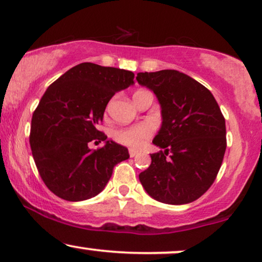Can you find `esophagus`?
<instances>
[{
	"instance_id": "34e87169",
	"label": "esophagus",
	"mask_w": 262,
	"mask_h": 262,
	"mask_svg": "<svg viewBox=\"0 0 262 262\" xmlns=\"http://www.w3.org/2000/svg\"><path fill=\"white\" fill-rule=\"evenodd\" d=\"M137 155H138V151L137 150H134V149L129 150V156L134 157V156H137Z\"/></svg>"
}]
</instances>
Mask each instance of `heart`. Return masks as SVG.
I'll return each instance as SVG.
<instances>
[{
    "mask_svg": "<svg viewBox=\"0 0 262 262\" xmlns=\"http://www.w3.org/2000/svg\"><path fill=\"white\" fill-rule=\"evenodd\" d=\"M138 93H143V91H138ZM152 134L154 125L151 123H141V124H137L134 127L117 130L115 133V139L121 144L138 149Z\"/></svg>",
    "mask_w": 262,
    "mask_h": 262,
    "instance_id": "heart-1",
    "label": "heart"
}]
</instances>
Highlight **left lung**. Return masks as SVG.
<instances>
[{
    "mask_svg": "<svg viewBox=\"0 0 262 262\" xmlns=\"http://www.w3.org/2000/svg\"><path fill=\"white\" fill-rule=\"evenodd\" d=\"M137 80L155 94L162 118L152 143L163 151L150 155L151 165L139 174L141 185L160 203H193L212 185L222 165L221 110L210 90L179 71L138 73Z\"/></svg>",
    "mask_w": 262,
    "mask_h": 262,
    "instance_id": "1",
    "label": "left lung"
}]
</instances>
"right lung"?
Returning a JSON list of instances; mask_svg holds the SVG:
<instances>
[{"label":"right lung","instance_id":"1","mask_svg":"<svg viewBox=\"0 0 262 262\" xmlns=\"http://www.w3.org/2000/svg\"><path fill=\"white\" fill-rule=\"evenodd\" d=\"M134 84L125 69L80 63L50 85L31 119L30 147L46 187L67 201H83L103 190L113 167L129 159L128 149L97 130L118 91ZM103 141L99 150L87 146Z\"/></svg>","mask_w":262,"mask_h":262}]
</instances>
